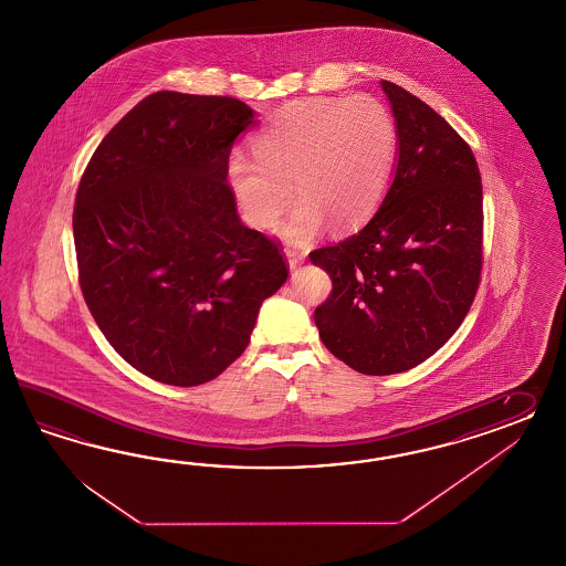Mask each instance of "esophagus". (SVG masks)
Here are the masks:
<instances>
[{
	"label": "esophagus",
	"instance_id": "1",
	"mask_svg": "<svg viewBox=\"0 0 566 566\" xmlns=\"http://www.w3.org/2000/svg\"><path fill=\"white\" fill-rule=\"evenodd\" d=\"M284 255H286V260H289L291 270H294L296 265H301L306 258L305 251L298 249V247H286V249H284Z\"/></svg>",
	"mask_w": 566,
	"mask_h": 566
}]
</instances>
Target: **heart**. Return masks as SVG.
Segmentation results:
<instances>
[{
    "instance_id": "b5f03b06",
    "label": "heart",
    "mask_w": 566,
    "mask_h": 566,
    "mask_svg": "<svg viewBox=\"0 0 566 566\" xmlns=\"http://www.w3.org/2000/svg\"><path fill=\"white\" fill-rule=\"evenodd\" d=\"M398 123L370 94L308 98L282 108L253 142V156L229 163L232 191L249 224L272 229L294 196L301 199L282 227L306 241L332 220L360 224L379 206L398 156Z\"/></svg>"
}]
</instances>
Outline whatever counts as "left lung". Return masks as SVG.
Segmentation results:
<instances>
[{
    "label": "left lung",
    "instance_id": "left-lung-1",
    "mask_svg": "<svg viewBox=\"0 0 566 566\" xmlns=\"http://www.w3.org/2000/svg\"><path fill=\"white\" fill-rule=\"evenodd\" d=\"M394 184L367 227L308 258L332 277L315 308L325 348L363 375L424 363L458 332L482 274V181L468 142L394 82Z\"/></svg>",
    "mask_w": 566,
    "mask_h": 566
}]
</instances>
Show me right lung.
Returning <instances> with one entry per match:
<instances>
[{
	"label": "right lung",
	"mask_w": 566,
	"mask_h": 566,
	"mask_svg": "<svg viewBox=\"0 0 566 566\" xmlns=\"http://www.w3.org/2000/svg\"><path fill=\"white\" fill-rule=\"evenodd\" d=\"M255 123L230 96L154 92L77 185V282L108 344L154 381H212L243 354L289 277L280 243L244 227L230 150Z\"/></svg>",
	"instance_id": "obj_1"
}]
</instances>
